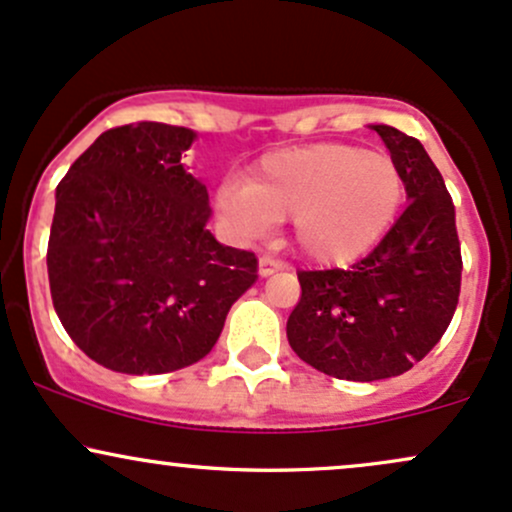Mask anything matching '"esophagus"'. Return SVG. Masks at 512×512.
<instances>
[{
  "instance_id": "esophagus-1",
  "label": "esophagus",
  "mask_w": 512,
  "mask_h": 512,
  "mask_svg": "<svg viewBox=\"0 0 512 512\" xmlns=\"http://www.w3.org/2000/svg\"><path fill=\"white\" fill-rule=\"evenodd\" d=\"M280 268H283V263L275 261L273 256H261V258H258V275H261V278H268V275L278 273Z\"/></svg>"
}]
</instances>
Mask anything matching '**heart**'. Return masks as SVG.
<instances>
[{
    "label": "heart",
    "mask_w": 512,
    "mask_h": 512,
    "mask_svg": "<svg viewBox=\"0 0 512 512\" xmlns=\"http://www.w3.org/2000/svg\"><path fill=\"white\" fill-rule=\"evenodd\" d=\"M404 198L392 157L319 142L266 154L251 181L222 183L217 208L249 237L292 217V237L309 261L343 266L380 244Z\"/></svg>",
    "instance_id": "heart-1"
}]
</instances>
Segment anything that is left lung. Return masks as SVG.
Listing matches in <instances>:
<instances>
[{
  "instance_id": "1",
  "label": "left lung",
  "mask_w": 512,
  "mask_h": 512,
  "mask_svg": "<svg viewBox=\"0 0 512 512\" xmlns=\"http://www.w3.org/2000/svg\"><path fill=\"white\" fill-rule=\"evenodd\" d=\"M406 181L409 205L363 261L300 271L287 319L292 350L329 377L375 382L404 375L450 326L462 285L455 205L416 137L372 125Z\"/></svg>"
}]
</instances>
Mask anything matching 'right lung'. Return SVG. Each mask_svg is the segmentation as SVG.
I'll use <instances>...</instances> for the list:
<instances>
[{"label": "right lung", "instance_id": "right-lung-1", "mask_svg": "<svg viewBox=\"0 0 512 512\" xmlns=\"http://www.w3.org/2000/svg\"><path fill=\"white\" fill-rule=\"evenodd\" d=\"M195 132L120 125L96 137L55 193L48 278L55 312L91 360L162 375L210 353L256 283L251 251L210 234L208 188L183 169Z\"/></svg>", "mask_w": 512, "mask_h": 512}]
</instances>
